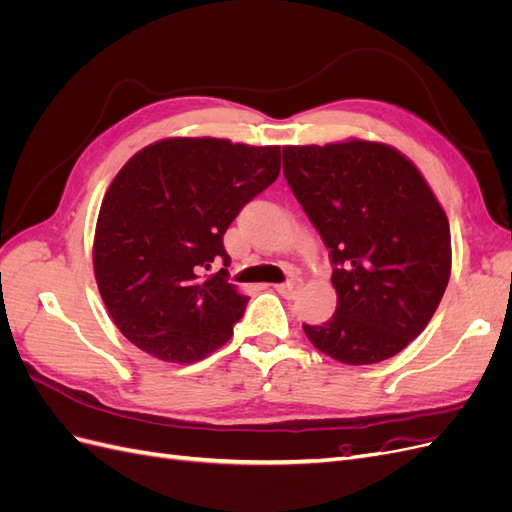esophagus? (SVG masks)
<instances>
[{
    "label": "esophagus",
    "instance_id": "obj_1",
    "mask_svg": "<svg viewBox=\"0 0 512 512\" xmlns=\"http://www.w3.org/2000/svg\"><path fill=\"white\" fill-rule=\"evenodd\" d=\"M299 286H301V280H299V277H290V280H286V282H282V284H277V286H275V290L280 292L282 297L292 299L294 294H297Z\"/></svg>",
    "mask_w": 512,
    "mask_h": 512
}]
</instances>
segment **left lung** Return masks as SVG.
<instances>
[{"instance_id":"obj_1","label":"left lung","mask_w":512,"mask_h":512,"mask_svg":"<svg viewBox=\"0 0 512 512\" xmlns=\"http://www.w3.org/2000/svg\"><path fill=\"white\" fill-rule=\"evenodd\" d=\"M284 177L329 250L335 314L303 324L346 365L391 359L423 333L451 277V228L416 166L365 141L284 147Z\"/></svg>"}]
</instances>
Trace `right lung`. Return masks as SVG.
<instances>
[{
    "instance_id": "right-lung-1",
    "label": "right lung",
    "mask_w": 512,
    "mask_h": 512,
    "mask_svg": "<svg viewBox=\"0 0 512 512\" xmlns=\"http://www.w3.org/2000/svg\"><path fill=\"white\" fill-rule=\"evenodd\" d=\"M280 175V147L166 138L138 151L108 188L94 271L117 329L162 361L192 363L226 344L247 297L228 284L224 235Z\"/></svg>"
}]
</instances>
